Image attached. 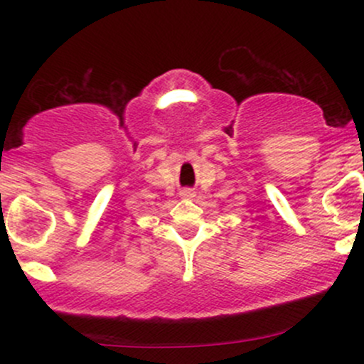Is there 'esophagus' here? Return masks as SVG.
Masks as SVG:
<instances>
[{
  "label": "esophagus",
  "mask_w": 364,
  "mask_h": 364,
  "mask_svg": "<svg viewBox=\"0 0 364 364\" xmlns=\"http://www.w3.org/2000/svg\"><path fill=\"white\" fill-rule=\"evenodd\" d=\"M179 196H181V198H185V200H190V198H193V196H195V191L191 190V188H183V190L179 191Z\"/></svg>",
  "instance_id": "34e87169"
}]
</instances>
